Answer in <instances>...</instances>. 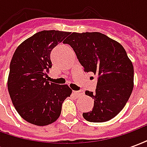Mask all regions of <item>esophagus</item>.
Returning a JSON list of instances; mask_svg holds the SVG:
<instances>
[{"label": "esophagus", "mask_w": 147, "mask_h": 147, "mask_svg": "<svg viewBox=\"0 0 147 147\" xmlns=\"http://www.w3.org/2000/svg\"><path fill=\"white\" fill-rule=\"evenodd\" d=\"M74 94L77 97H80V96L84 95V91L83 90H79V91H73Z\"/></svg>", "instance_id": "esophagus-1"}]
</instances>
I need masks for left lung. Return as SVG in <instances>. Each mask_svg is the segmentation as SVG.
Listing matches in <instances>:
<instances>
[{"instance_id": "left-lung-1", "label": "left lung", "mask_w": 147, "mask_h": 147, "mask_svg": "<svg viewBox=\"0 0 147 147\" xmlns=\"http://www.w3.org/2000/svg\"><path fill=\"white\" fill-rule=\"evenodd\" d=\"M73 49L84 71L98 76L92 111L83 113L90 122L110 120L122 110L134 87V67L120 43L99 32L73 33L63 42Z\"/></svg>"}]
</instances>
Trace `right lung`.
Listing matches in <instances>:
<instances>
[{"label": "right lung", "mask_w": 147, "mask_h": 147, "mask_svg": "<svg viewBox=\"0 0 147 147\" xmlns=\"http://www.w3.org/2000/svg\"><path fill=\"white\" fill-rule=\"evenodd\" d=\"M70 32L42 30L19 45L10 63L8 90L20 117L37 126H45L57 120L64 99L72 90L67 84L46 80L52 67L50 53Z\"/></svg>", "instance_id": "add662e5"}]
</instances>
